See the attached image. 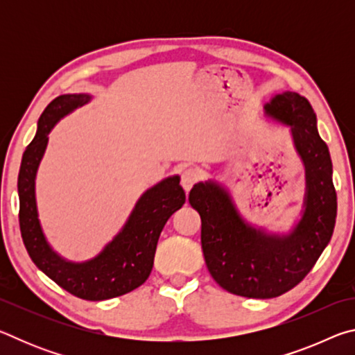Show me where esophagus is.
<instances>
[{
	"label": "esophagus",
	"instance_id": "34e87169",
	"mask_svg": "<svg viewBox=\"0 0 355 355\" xmlns=\"http://www.w3.org/2000/svg\"><path fill=\"white\" fill-rule=\"evenodd\" d=\"M200 178H202V173L197 167H188V169H184L182 172V186L184 188V191L188 192L192 186L200 182Z\"/></svg>",
	"mask_w": 355,
	"mask_h": 355
}]
</instances>
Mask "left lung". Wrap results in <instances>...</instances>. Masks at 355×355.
Masks as SVG:
<instances>
[{"mask_svg": "<svg viewBox=\"0 0 355 355\" xmlns=\"http://www.w3.org/2000/svg\"><path fill=\"white\" fill-rule=\"evenodd\" d=\"M264 110L290 125L305 164V209L290 235H268L245 224L216 183H197L189 192L191 207L202 219V250L211 277L228 293L254 299L277 297L300 284L332 238L336 218L332 161L310 101L284 92Z\"/></svg>", "mask_w": 355, "mask_h": 355, "instance_id": "left-lung-1", "label": "left lung"}]
</instances>
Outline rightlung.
Masks as SVG:
<instances>
[{"instance_id":"1","label":"right lung","mask_w":355,"mask_h":355,"mask_svg":"<svg viewBox=\"0 0 355 355\" xmlns=\"http://www.w3.org/2000/svg\"><path fill=\"white\" fill-rule=\"evenodd\" d=\"M91 100L84 94L59 95L45 107L37 133L26 147L19 172L20 232L29 257L42 272L73 296L105 300L136 290L148 279L156 244L167 219L183 207L180 177H169L144 194L122 232L100 255L86 263H70L51 250L40 228L35 207V172L44 156L48 133L59 119Z\"/></svg>"}]
</instances>
